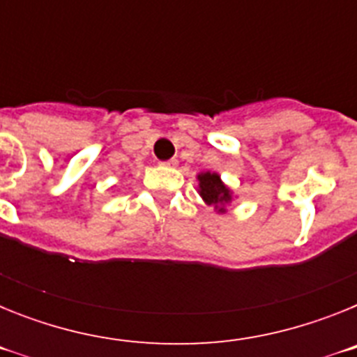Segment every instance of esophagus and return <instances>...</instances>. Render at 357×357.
<instances>
[{
  "mask_svg": "<svg viewBox=\"0 0 357 357\" xmlns=\"http://www.w3.org/2000/svg\"><path fill=\"white\" fill-rule=\"evenodd\" d=\"M176 162H178L176 159H168V160H164V162H160V164H162V166H168V168H172V166H176Z\"/></svg>",
  "mask_w": 357,
  "mask_h": 357,
  "instance_id": "obj_1",
  "label": "esophagus"
}]
</instances>
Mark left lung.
<instances>
[{
    "mask_svg": "<svg viewBox=\"0 0 357 357\" xmlns=\"http://www.w3.org/2000/svg\"><path fill=\"white\" fill-rule=\"evenodd\" d=\"M198 181H200L202 198H204L209 206H223L225 202L230 200L229 189L223 185V182L220 181V176H218L216 173H202V175H198ZM220 211H223V207Z\"/></svg>",
    "mask_w": 357,
    "mask_h": 357,
    "instance_id": "1",
    "label": "left lung"
}]
</instances>
